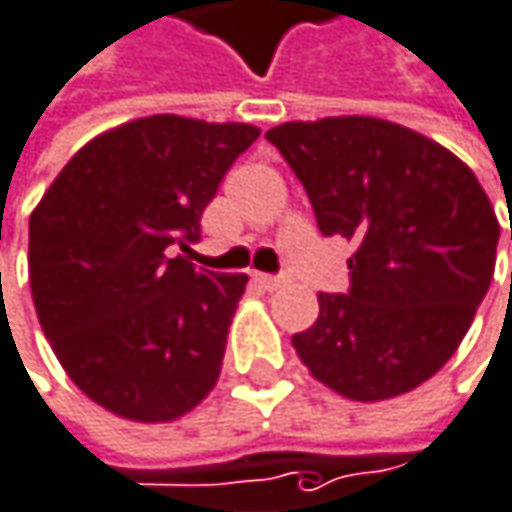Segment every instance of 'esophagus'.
Instances as JSON below:
<instances>
[{
	"mask_svg": "<svg viewBox=\"0 0 512 512\" xmlns=\"http://www.w3.org/2000/svg\"><path fill=\"white\" fill-rule=\"evenodd\" d=\"M255 281L263 287V290H281V287L287 284V281H284V278H278V275H260V272L255 275Z\"/></svg>",
	"mask_w": 512,
	"mask_h": 512,
	"instance_id": "34e87169",
	"label": "esophagus"
}]
</instances>
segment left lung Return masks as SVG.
Returning a JSON list of instances; mask_svg holds the SVG:
<instances>
[{
  "instance_id": "left-lung-1",
  "label": "left lung",
  "mask_w": 512,
  "mask_h": 512,
  "mask_svg": "<svg viewBox=\"0 0 512 512\" xmlns=\"http://www.w3.org/2000/svg\"><path fill=\"white\" fill-rule=\"evenodd\" d=\"M266 140L299 175L319 231L354 243L349 296L319 293V316L293 349L351 401L416 390L463 343L495 272L501 228L481 181L390 119H299Z\"/></svg>"
}]
</instances>
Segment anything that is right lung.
<instances>
[{
    "instance_id": "add662e5",
    "label": "right lung",
    "mask_w": 512,
    "mask_h": 512,
    "mask_svg": "<svg viewBox=\"0 0 512 512\" xmlns=\"http://www.w3.org/2000/svg\"><path fill=\"white\" fill-rule=\"evenodd\" d=\"M260 128L155 114L84 143L28 219V281L72 384L119 419L158 425L216 387L246 272L187 255L219 181Z\"/></svg>"
}]
</instances>
